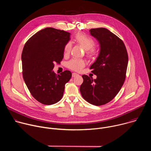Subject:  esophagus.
Wrapping results in <instances>:
<instances>
[{
  "label": "esophagus",
  "mask_w": 151,
  "mask_h": 151,
  "mask_svg": "<svg viewBox=\"0 0 151 151\" xmlns=\"http://www.w3.org/2000/svg\"><path fill=\"white\" fill-rule=\"evenodd\" d=\"M78 76V74L76 73H72V77H75V76Z\"/></svg>",
  "instance_id": "obj_1"
}]
</instances>
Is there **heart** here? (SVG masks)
<instances>
[{"label": "heart", "instance_id": "heart-1", "mask_svg": "<svg viewBox=\"0 0 151 151\" xmlns=\"http://www.w3.org/2000/svg\"><path fill=\"white\" fill-rule=\"evenodd\" d=\"M74 40L78 45L81 46L86 51V53H87L88 57H91L96 54V51L94 48L95 45V41L91 37L82 33H79L75 36ZM70 49L71 45L70 43H68L64 48V54H68L70 52ZM85 65V61L82 60L73 59L68 63V67L74 71L81 70Z\"/></svg>", "mask_w": 151, "mask_h": 151}]
</instances>
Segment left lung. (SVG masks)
Here are the masks:
<instances>
[{"mask_svg": "<svg viewBox=\"0 0 151 151\" xmlns=\"http://www.w3.org/2000/svg\"><path fill=\"white\" fill-rule=\"evenodd\" d=\"M90 32L100 47L97 60L90 68L97 78L82 75L80 91L89 103L101 106L111 101L120 91L125 79L128 57L123 41L109 30L101 27L91 29Z\"/></svg>", "mask_w": 151, "mask_h": 151, "instance_id": "left-lung-1", "label": "left lung"}]
</instances>
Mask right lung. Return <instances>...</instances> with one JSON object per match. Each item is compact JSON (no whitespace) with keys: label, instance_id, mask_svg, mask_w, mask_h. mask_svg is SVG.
<instances>
[{"label":"right lung","instance_id":"right-lung-1","mask_svg":"<svg viewBox=\"0 0 151 151\" xmlns=\"http://www.w3.org/2000/svg\"><path fill=\"white\" fill-rule=\"evenodd\" d=\"M70 35L47 27L33 35L24 45L21 54L23 79L32 96L42 104L50 105L59 101L65 84L72 77L69 70L58 75L52 71L54 63H60L63 58Z\"/></svg>","mask_w":151,"mask_h":151}]
</instances>
